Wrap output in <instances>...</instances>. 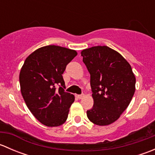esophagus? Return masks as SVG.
<instances>
[{
	"instance_id": "obj_1",
	"label": "esophagus",
	"mask_w": 155,
	"mask_h": 155,
	"mask_svg": "<svg viewBox=\"0 0 155 155\" xmlns=\"http://www.w3.org/2000/svg\"><path fill=\"white\" fill-rule=\"evenodd\" d=\"M76 97L78 98V99H82V98L84 97V94H76Z\"/></svg>"
}]
</instances>
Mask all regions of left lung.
Wrapping results in <instances>:
<instances>
[{
    "instance_id": "left-lung-1",
    "label": "left lung",
    "mask_w": 155,
    "mask_h": 155,
    "mask_svg": "<svg viewBox=\"0 0 155 155\" xmlns=\"http://www.w3.org/2000/svg\"><path fill=\"white\" fill-rule=\"evenodd\" d=\"M81 55L91 75L94 99L87 116L97 125H109L129 106L135 92V76L124 57L108 46L86 48Z\"/></svg>"
}]
</instances>
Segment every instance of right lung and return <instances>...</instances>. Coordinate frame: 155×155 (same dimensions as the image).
Listing matches in <instances>:
<instances>
[{"mask_svg": "<svg viewBox=\"0 0 155 155\" xmlns=\"http://www.w3.org/2000/svg\"><path fill=\"white\" fill-rule=\"evenodd\" d=\"M77 55L75 50L50 45L41 47L25 59L19 74L21 92L34 116L47 127L63 124L74 95L64 91L62 74Z\"/></svg>", "mask_w": 155, "mask_h": 155, "instance_id": "obj_1", "label": "right lung"}]
</instances>
